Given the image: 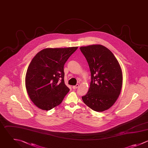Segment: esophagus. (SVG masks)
Returning a JSON list of instances; mask_svg holds the SVG:
<instances>
[{
    "mask_svg": "<svg viewBox=\"0 0 148 148\" xmlns=\"http://www.w3.org/2000/svg\"><path fill=\"white\" fill-rule=\"evenodd\" d=\"M78 86H79V85H78V84H77L76 85L73 86V89H76L77 88H78Z\"/></svg>",
    "mask_w": 148,
    "mask_h": 148,
    "instance_id": "obj_1",
    "label": "esophagus"
}]
</instances>
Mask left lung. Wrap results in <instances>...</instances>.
<instances>
[{
    "label": "left lung",
    "mask_w": 148,
    "mask_h": 148,
    "mask_svg": "<svg viewBox=\"0 0 148 148\" xmlns=\"http://www.w3.org/2000/svg\"><path fill=\"white\" fill-rule=\"evenodd\" d=\"M88 63L91 82L84 103L97 112L111 107L122 89L123 76L120 64L112 52L106 47L95 44L80 47Z\"/></svg>",
    "instance_id": "obj_1"
}]
</instances>
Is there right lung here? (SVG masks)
<instances>
[{"mask_svg":"<svg viewBox=\"0 0 148 148\" xmlns=\"http://www.w3.org/2000/svg\"><path fill=\"white\" fill-rule=\"evenodd\" d=\"M77 48H45L32 60L25 86L30 100L40 109L48 111L58 106L69 92L64 81V65Z\"/></svg>","mask_w":148,"mask_h":148,"instance_id":"obj_1","label":"right lung"}]
</instances>
